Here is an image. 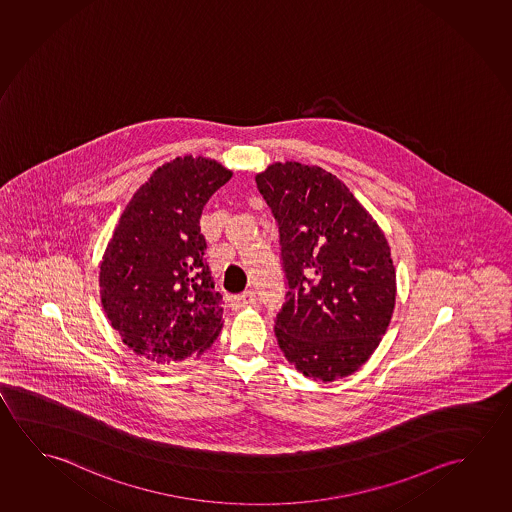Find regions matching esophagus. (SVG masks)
Returning a JSON list of instances; mask_svg holds the SVG:
<instances>
[{"instance_id": "obj_1", "label": "esophagus", "mask_w": 512, "mask_h": 512, "mask_svg": "<svg viewBox=\"0 0 512 512\" xmlns=\"http://www.w3.org/2000/svg\"><path fill=\"white\" fill-rule=\"evenodd\" d=\"M254 304H256V297H254L252 292H244L242 295H236L235 299H233V308L235 309L249 308V306H254Z\"/></svg>"}]
</instances>
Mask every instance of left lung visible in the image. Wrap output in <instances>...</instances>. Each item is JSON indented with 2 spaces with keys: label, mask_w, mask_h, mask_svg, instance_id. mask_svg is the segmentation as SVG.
Returning <instances> with one entry per match:
<instances>
[{
  "label": "left lung",
  "mask_w": 512,
  "mask_h": 512,
  "mask_svg": "<svg viewBox=\"0 0 512 512\" xmlns=\"http://www.w3.org/2000/svg\"><path fill=\"white\" fill-rule=\"evenodd\" d=\"M256 185L279 226L288 283L276 317L284 357L313 381L365 365L390 325L397 276L379 224L331 172L272 163Z\"/></svg>",
  "instance_id": "obj_1"
}]
</instances>
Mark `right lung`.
<instances>
[{"instance_id": "obj_1", "label": "right lung", "mask_w": 512, "mask_h": 512, "mask_svg": "<svg viewBox=\"0 0 512 512\" xmlns=\"http://www.w3.org/2000/svg\"><path fill=\"white\" fill-rule=\"evenodd\" d=\"M233 172L203 156L158 167L122 211L99 267L101 302L138 356L171 365L201 356L222 329V295L199 219Z\"/></svg>"}]
</instances>
